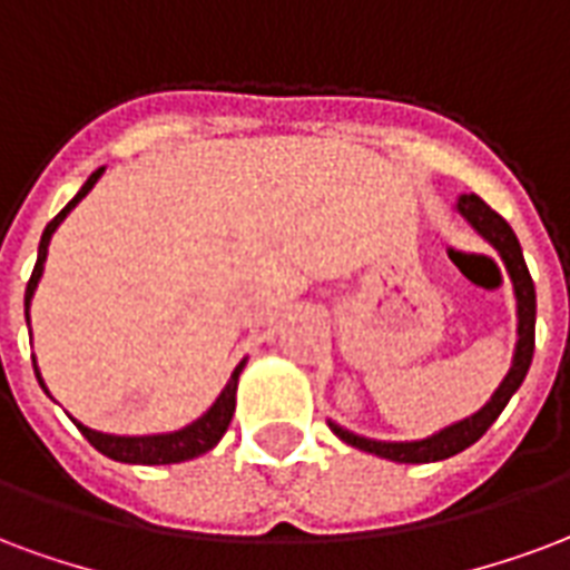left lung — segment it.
Returning a JSON list of instances; mask_svg holds the SVG:
<instances>
[{"label":"left lung","mask_w":570,"mask_h":570,"mask_svg":"<svg viewBox=\"0 0 570 570\" xmlns=\"http://www.w3.org/2000/svg\"><path fill=\"white\" fill-rule=\"evenodd\" d=\"M456 214L462 220L478 232L483 242H489L495 250H499L501 263L508 268L510 284H513V296H517V350H513V362H510V371L504 374V381L499 383V390L492 392L478 414L465 416L459 423L446 425L435 435L423 438V441H374V438L356 435L344 425L332 423L328 420V429L350 446H360L365 453H374L381 459H392V462H411V465H420V462H441V459H450L462 453L465 446H471L474 441L487 435V429L499 414L508 407L510 395L520 390L525 374H529V365H532L534 353V284L532 274L525 268V259H522V247L517 242V235L508 226V220L489 208L487 202L468 193V196H459L456 199Z\"/></svg>","instance_id":"8db88e82"}]
</instances>
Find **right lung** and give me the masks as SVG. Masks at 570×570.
Wrapping results in <instances>:
<instances>
[{
  "label": "right lung",
  "mask_w": 570,
  "mask_h": 570,
  "mask_svg": "<svg viewBox=\"0 0 570 570\" xmlns=\"http://www.w3.org/2000/svg\"><path fill=\"white\" fill-rule=\"evenodd\" d=\"M105 168H96L87 184L78 189V196L66 205V208L53 217V220L45 226L41 232V242H38V259L36 268H32V277H29L27 284V298H23V307H27V323H29V302L36 296V286L41 281V272H45V259H48V244L53 238V232L60 226L66 217H69V210L78 205V202L96 187V180L102 178ZM32 365H36V356H32ZM244 365L247 360L238 362V368L232 371L229 383L223 386V392L217 395V402L210 404L208 411L199 416V420H193L189 425L178 429V432H166V435H105V432H96V429H87L83 423L75 420V425L81 429V435L90 441L99 453H105L114 462H129V465H175V462H187V459H196L202 453H208L210 446H217L223 435H226V429L232 423V414H235V392H238V377H242ZM36 377L41 383V390L48 392L45 381H41V374H38L36 365Z\"/></svg>",
  "instance_id": "add662e5"
}]
</instances>
